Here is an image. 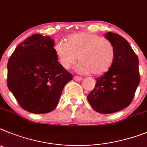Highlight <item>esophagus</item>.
Returning <instances> with one entry per match:
<instances>
[{
  "label": "esophagus",
  "mask_w": 147,
  "mask_h": 147,
  "mask_svg": "<svg viewBox=\"0 0 147 147\" xmlns=\"http://www.w3.org/2000/svg\"><path fill=\"white\" fill-rule=\"evenodd\" d=\"M74 80L75 81H77V82H80V81H81V80H82V77H81V76H75L74 77Z\"/></svg>",
  "instance_id": "1"
}]
</instances>
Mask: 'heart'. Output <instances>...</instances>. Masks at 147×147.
<instances>
[{
  "label": "heart",
  "mask_w": 147,
  "mask_h": 147,
  "mask_svg": "<svg viewBox=\"0 0 147 147\" xmlns=\"http://www.w3.org/2000/svg\"><path fill=\"white\" fill-rule=\"evenodd\" d=\"M60 65L69 69L80 63L76 70L80 74L101 75L112 66L115 58V48L110 40L88 32L72 33L67 37V43L58 41L53 47Z\"/></svg>",
  "instance_id": "1"
}]
</instances>
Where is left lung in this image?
Masks as SVG:
<instances>
[{
    "mask_svg": "<svg viewBox=\"0 0 147 147\" xmlns=\"http://www.w3.org/2000/svg\"><path fill=\"white\" fill-rule=\"evenodd\" d=\"M105 36L115 46V61L107 72L95 79L96 85L88 100L94 111L111 114L129 106L140 78L138 58L129 42L114 32Z\"/></svg>",
    "mask_w": 147,
    "mask_h": 147,
    "instance_id": "8db88e82",
    "label": "left lung"
}]
</instances>
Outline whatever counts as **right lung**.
Returning a JSON list of instances; mask_svg holds the SVG:
<instances>
[{
	"label": "right lung",
	"mask_w": 147,
	"mask_h": 147,
	"mask_svg": "<svg viewBox=\"0 0 147 147\" xmlns=\"http://www.w3.org/2000/svg\"><path fill=\"white\" fill-rule=\"evenodd\" d=\"M53 46L51 37L34 34L18 45L9 59L7 86L29 112L54 110L64 87L73 79L57 60Z\"/></svg>",
	"instance_id": "right-lung-1"
}]
</instances>
